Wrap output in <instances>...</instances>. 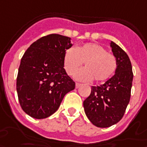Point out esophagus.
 <instances>
[{
    "instance_id": "34e87169",
    "label": "esophagus",
    "mask_w": 147,
    "mask_h": 147,
    "mask_svg": "<svg viewBox=\"0 0 147 147\" xmlns=\"http://www.w3.org/2000/svg\"><path fill=\"white\" fill-rule=\"evenodd\" d=\"M80 85H81L80 84L76 83V89H78V88H79V87H80Z\"/></svg>"
}]
</instances>
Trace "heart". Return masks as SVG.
I'll return each instance as SVG.
<instances>
[{"label":"heart","mask_w":147,"mask_h":147,"mask_svg":"<svg viewBox=\"0 0 147 147\" xmlns=\"http://www.w3.org/2000/svg\"><path fill=\"white\" fill-rule=\"evenodd\" d=\"M85 63L86 67L76 70ZM64 69L69 76L80 81L89 82L94 79L96 82H104L110 79L117 67L116 58L107 52L103 46L96 43H86L78 48H69L63 57Z\"/></svg>","instance_id":"heart-1"}]
</instances>
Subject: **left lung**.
<instances>
[{"label":"left lung","mask_w":147,"mask_h":147,"mask_svg":"<svg viewBox=\"0 0 147 147\" xmlns=\"http://www.w3.org/2000/svg\"><path fill=\"white\" fill-rule=\"evenodd\" d=\"M110 46L117 61L115 75L102 84L92 86L91 94L83 103L88 119L99 128L112 126L122 119L130 100L134 78L128 54L113 41Z\"/></svg>","instance_id":"left-lung-1"}]
</instances>
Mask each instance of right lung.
<instances>
[{
	"label": "right lung",
	"instance_id": "1",
	"mask_svg": "<svg viewBox=\"0 0 147 147\" xmlns=\"http://www.w3.org/2000/svg\"><path fill=\"white\" fill-rule=\"evenodd\" d=\"M72 45L70 37L51 34L32 44L23 54L16 89L21 107L31 117L50 116L75 89L63 67L64 53Z\"/></svg>",
	"mask_w": 147,
	"mask_h": 147
}]
</instances>
